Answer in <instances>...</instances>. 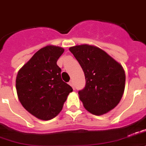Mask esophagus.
I'll return each mask as SVG.
<instances>
[{
    "label": "esophagus",
    "instance_id": "34e87169",
    "mask_svg": "<svg viewBox=\"0 0 146 146\" xmlns=\"http://www.w3.org/2000/svg\"><path fill=\"white\" fill-rule=\"evenodd\" d=\"M69 84H70V85L71 87H72V88H73V89H75V88H74V83H73V80L70 81V82H69Z\"/></svg>",
    "mask_w": 146,
    "mask_h": 146
}]
</instances>
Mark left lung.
<instances>
[{"label": "left lung", "instance_id": "8db88e82", "mask_svg": "<svg viewBox=\"0 0 146 146\" xmlns=\"http://www.w3.org/2000/svg\"><path fill=\"white\" fill-rule=\"evenodd\" d=\"M69 50L84 71L86 84L79 91V96L84 108L96 116L111 111L124 93L125 74L122 66L94 45H76Z\"/></svg>", "mask_w": 146, "mask_h": 146}]
</instances>
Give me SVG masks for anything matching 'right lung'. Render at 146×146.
Here are the masks:
<instances>
[{"instance_id":"add662e5","label":"right lung","mask_w":146,"mask_h":146,"mask_svg":"<svg viewBox=\"0 0 146 146\" xmlns=\"http://www.w3.org/2000/svg\"><path fill=\"white\" fill-rule=\"evenodd\" d=\"M64 51L47 45L35 52L18 72L15 81L18 100L36 118L50 120L62 110L73 88L63 82L57 60Z\"/></svg>"}]
</instances>
